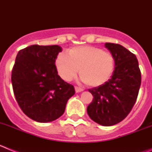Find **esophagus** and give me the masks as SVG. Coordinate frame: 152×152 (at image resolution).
Returning <instances> with one entry per match:
<instances>
[{
    "label": "esophagus",
    "mask_w": 152,
    "mask_h": 152,
    "mask_svg": "<svg viewBox=\"0 0 152 152\" xmlns=\"http://www.w3.org/2000/svg\"><path fill=\"white\" fill-rule=\"evenodd\" d=\"M75 91H76L77 93L80 92V91H83V88H79V87H77V86H75Z\"/></svg>",
    "instance_id": "1"
}]
</instances>
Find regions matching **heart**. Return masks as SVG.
Returning a JSON list of instances; mask_svg holds the SVG:
<instances>
[{"label":"heart","mask_w":152,"mask_h":152,"mask_svg":"<svg viewBox=\"0 0 152 152\" xmlns=\"http://www.w3.org/2000/svg\"><path fill=\"white\" fill-rule=\"evenodd\" d=\"M56 65L63 80H72L80 69L83 81L91 87H98L112 77L116 60L111 52L92 45H81L69 49L68 56L65 53L58 55Z\"/></svg>","instance_id":"1"}]
</instances>
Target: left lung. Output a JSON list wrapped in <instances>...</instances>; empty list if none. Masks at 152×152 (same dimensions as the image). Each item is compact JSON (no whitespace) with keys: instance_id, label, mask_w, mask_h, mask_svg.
Segmentation results:
<instances>
[{"instance_id":"1","label":"left lung","mask_w":152,"mask_h":152,"mask_svg":"<svg viewBox=\"0 0 152 152\" xmlns=\"http://www.w3.org/2000/svg\"><path fill=\"white\" fill-rule=\"evenodd\" d=\"M115 57L113 75L105 84L89 89L93 100L87 108L88 116L98 124L110 126L128 116L137 100L141 71L136 56L119 44L106 43Z\"/></svg>"}]
</instances>
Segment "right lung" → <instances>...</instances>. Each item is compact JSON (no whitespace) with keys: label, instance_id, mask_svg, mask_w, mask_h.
Instances as JSON below:
<instances>
[{"label":"right lung","instance_id":"add662e5","mask_svg":"<svg viewBox=\"0 0 152 152\" xmlns=\"http://www.w3.org/2000/svg\"><path fill=\"white\" fill-rule=\"evenodd\" d=\"M58 45H33L19 51L12 69L11 82L18 105L39 123L56 120L64 113L74 86L63 80L56 65Z\"/></svg>","mask_w":152,"mask_h":152}]
</instances>
